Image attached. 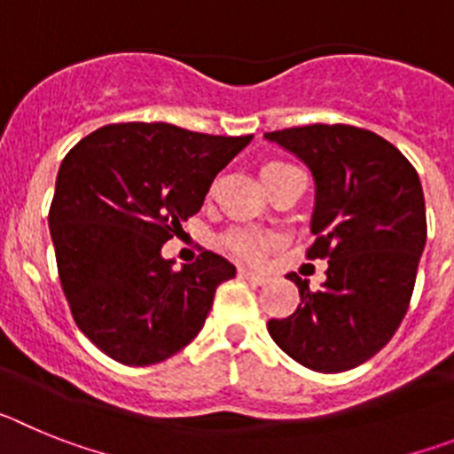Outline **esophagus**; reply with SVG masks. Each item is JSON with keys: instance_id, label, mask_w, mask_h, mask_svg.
<instances>
[{"instance_id": "obj_1", "label": "esophagus", "mask_w": 454, "mask_h": 454, "mask_svg": "<svg viewBox=\"0 0 454 454\" xmlns=\"http://www.w3.org/2000/svg\"><path fill=\"white\" fill-rule=\"evenodd\" d=\"M239 277L240 279H247V282H254V284H263L268 279L263 272H254L250 268H239Z\"/></svg>"}]
</instances>
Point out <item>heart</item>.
I'll list each match as a JSON object with an SVG mask.
<instances>
[{"label": "heart", "mask_w": 454, "mask_h": 454, "mask_svg": "<svg viewBox=\"0 0 454 454\" xmlns=\"http://www.w3.org/2000/svg\"><path fill=\"white\" fill-rule=\"evenodd\" d=\"M288 163L282 161H270L263 163L262 175H268V172H275L279 168H286ZM224 246L231 254H236L243 262L250 263H262L266 259V254L270 252L272 247V239L263 231L250 230V227H239V230H231L230 234L224 236Z\"/></svg>", "instance_id": "obj_1"}]
</instances>
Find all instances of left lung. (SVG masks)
Instances as JSON below:
<instances>
[{"mask_svg": "<svg viewBox=\"0 0 454 454\" xmlns=\"http://www.w3.org/2000/svg\"><path fill=\"white\" fill-rule=\"evenodd\" d=\"M316 179L307 259H327V279L288 318L268 320L272 340L318 372H343L387 346L407 314L427 239L419 172L382 136L352 124H307L270 131Z\"/></svg>", "mask_w": 454, "mask_h": 454, "instance_id": "left-lung-1", "label": "left lung"}]
</instances>
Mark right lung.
Returning <instances> with one entry per match:
<instances>
[{
    "label": "right lung",
    "mask_w": 454,
    "mask_h": 454,
    "mask_svg": "<svg viewBox=\"0 0 454 454\" xmlns=\"http://www.w3.org/2000/svg\"><path fill=\"white\" fill-rule=\"evenodd\" d=\"M250 140L118 122L67 152L50 207L56 268L72 318L104 355L152 366L202 330L215 288L236 268L202 250L177 270L161 247Z\"/></svg>",
    "instance_id": "1"
}]
</instances>
